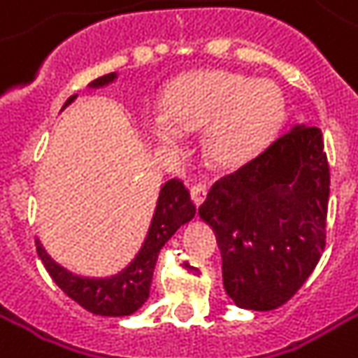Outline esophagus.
Listing matches in <instances>:
<instances>
[{"instance_id":"34e87169","label":"esophagus","mask_w":358,"mask_h":358,"mask_svg":"<svg viewBox=\"0 0 358 358\" xmlns=\"http://www.w3.org/2000/svg\"><path fill=\"white\" fill-rule=\"evenodd\" d=\"M190 194H192V200H194V203H196V206H200V203L206 200V196H208V184H206V182H198V184H194Z\"/></svg>"}]
</instances>
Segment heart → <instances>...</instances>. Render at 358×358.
Segmentation results:
<instances>
[{
    "mask_svg": "<svg viewBox=\"0 0 358 358\" xmlns=\"http://www.w3.org/2000/svg\"><path fill=\"white\" fill-rule=\"evenodd\" d=\"M164 110L166 115H156L148 124L156 141L174 144L182 130L208 127L206 155L220 166H238L275 134L283 96L273 83L210 71L176 85Z\"/></svg>",
    "mask_w": 358,
    "mask_h": 358,
    "instance_id": "heart-1",
    "label": "heart"
}]
</instances>
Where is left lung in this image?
<instances>
[{
	"label": "left lung",
	"instance_id": "left-lung-1",
	"mask_svg": "<svg viewBox=\"0 0 358 358\" xmlns=\"http://www.w3.org/2000/svg\"><path fill=\"white\" fill-rule=\"evenodd\" d=\"M329 162L323 132L295 127L214 182L200 216L216 231L226 293L271 311L311 275L327 238Z\"/></svg>",
	"mask_w": 358,
	"mask_h": 358
}]
</instances>
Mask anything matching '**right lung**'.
<instances>
[{"instance_id":"1","label":"right lung","mask_w":358,"mask_h":358,"mask_svg":"<svg viewBox=\"0 0 358 358\" xmlns=\"http://www.w3.org/2000/svg\"><path fill=\"white\" fill-rule=\"evenodd\" d=\"M115 73L99 77L91 83V87H103L106 83L115 80ZM77 94L69 96L65 106L75 101ZM196 214V206L192 202L190 192L178 178L168 180L160 188V196L156 202L155 216L150 222L148 234L142 241V248L134 255L122 271H118L113 278H80L67 271L51 259V255L45 252V248L35 241L37 253L43 262L45 269L53 278L57 285L67 293L73 301L94 315L103 317H124L134 313L142 303L148 299L152 273H155L156 259L162 245L166 243L180 226L190 222Z\"/></svg>"}]
</instances>
